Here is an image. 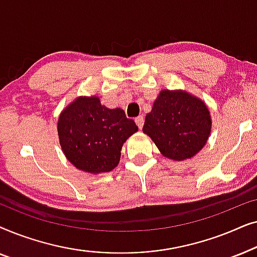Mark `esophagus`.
Here are the masks:
<instances>
[{"label": "esophagus", "instance_id": "esophagus-1", "mask_svg": "<svg viewBox=\"0 0 257 257\" xmlns=\"http://www.w3.org/2000/svg\"><path fill=\"white\" fill-rule=\"evenodd\" d=\"M136 122H137V125H138L139 128H143V126H144V117H143V115H138V117L136 118Z\"/></svg>", "mask_w": 257, "mask_h": 257}]
</instances>
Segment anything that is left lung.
<instances>
[{
	"mask_svg": "<svg viewBox=\"0 0 257 257\" xmlns=\"http://www.w3.org/2000/svg\"><path fill=\"white\" fill-rule=\"evenodd\" d=\"M210 126L203 101L182 91L163 90L146 115L143 131L164 157L180 161L191 159L205 146Z\"/></svg>",
	"mask_w": 257,
	"mask_h": 257,
	"instance_id": "left-lung-1",
	"label": "left lung"
}]
</instances>
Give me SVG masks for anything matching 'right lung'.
Returning a JSON list of instances; mask_svg holds the SVG:
<instances>
[{
    "label": "right lung",
    "instance_id": "1",
    "mask_svg": "<svg viewBox=\"0 0 257 257\" xmlns=\"http://www.w3.org/2000/svg\"><path fill=\"white\" fill-rule=\"evenodd\" d=\"M62 150L73 166L89 173H105L117 166L125 140L138 131L120 108H107L98 97H79L58 119Z\"/></svg>",
    "mask_w": 257,
    "mask_h": 257
}]
</instances>
